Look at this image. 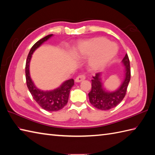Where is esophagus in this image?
I'll return each instance as SVG.
<instances>
[{
	"mask_svg": "<svg viewBox=\"0 0 155 155\" xmlns=\"http://www.w3.org/2000/svg\"><path fill=\"white\" fill-rule=\"evenodd\" d=\"M84 79H85V77L84 75H79L78 77H77L75 78L74 81L76 83H81V82L84 81Z\"/></svg>",
	"mask_w": 155,
	"mask_h": 155,
	"instance_id": "1",
	"label": "esophagus"
}]
</instances>
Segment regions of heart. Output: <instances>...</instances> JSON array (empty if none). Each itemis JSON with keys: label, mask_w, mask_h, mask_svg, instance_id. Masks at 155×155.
<instances>
[{"label": "heart", "mask_w": 155, "mask_h": 155, "mask_svg": "<svg viewBox=\"0 0 155 155\" xmlns=\"http://www.w3.org/2000/svg\"><path fill=\"white\" fill-rule=\"evenodd\" d=\"M118 52L117 46L109 42L104 37H95L80 42L78 46V54L81 57L90 58L88 61L91 68L99 71L110 63Z\"/></svg>", "instance_id": "obj_1"}]
</instances>
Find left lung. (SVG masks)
Returning <instances> with one entry per match:
<instances>
[{"instance_id":"1","label":"left lung","mask_w":155,"mask_h":155,"mask_svg":"<svg viewBox=\"0 0 155 155\" xmlns=\"http://www.w3.org/2000/svg\"><path fill=\"white\" fill-rule=\"evenodd\" d=\"M124 67V79L117 89L113 91L107 90L102 81L101 72L97 73L92 80V88L88 93V97L91 104L98 109L110 110L119 104L123 101L127 93V89L130 79V61L128 54L122 61Z\"/></svg>"}]
</instances>
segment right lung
<instances>
[{"label": "right lung", "mask_w": 155, "mask_h": 155, "mask_svg": "<svg viewBox=\"0 0 155 155\" xmlns=\"http://www.w3.org/2000/svg\"><path fill=\"white\" fill-rule=\"evenodd\" d=\"M52 36L53 35L46 36L45 37L39 40L32 46L28 54L25 67L26 80H27V84L29 91L35 101L42 108L49 112L58 111L62 109L67 104L69 93L72 86L74 85V80L69 79L63 82L60 87L54 90L42 91L36 87L34 82L31 79L29 66H30L32 55L38 47H40L45 42L48 41Z\"/></svg>", "instance_id": "right-lung-1"}]
</instances>
